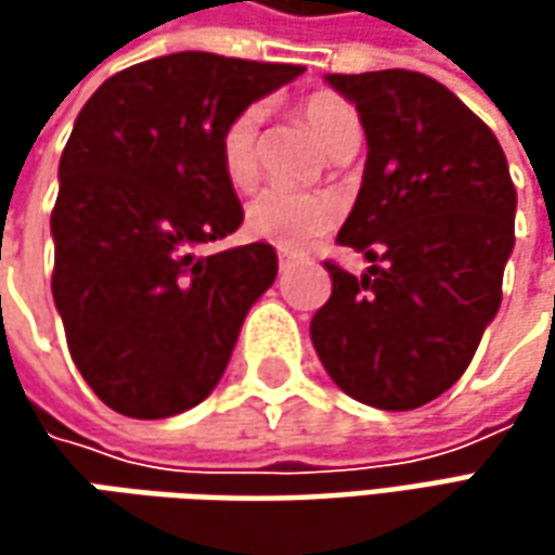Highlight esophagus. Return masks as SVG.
<instances>
[{
    "label": "esophagus",
    "instance_id": "obj_1",
    "mask_svg": "<svg viewBox=\"0 0 555 555\" xmlns=\"http://www.w3.org/2000/svg\"><path fill=\"white\" fill-rule=\"evenodd\" d=\"M278 262H281V271H287L289 262H293V256H289L287 249H281V253H278Z\"/></svg>",
    "mask_w": 555,
    "mask_h": 555
}]
</instances>
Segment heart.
<instances>
[{"label":"heart","instance_id":"1","mask_svg":"<svg viewBox=\"0 0 555 555\" xmlns=\"http://www.w3.org/2000/svg\"><path fill=\"white\" fill-rule=\"evenodd\" d=\"M302 114L309 119L311 132L333 154L343 141L361 135L358 114L349 101L333 92H314L306 98ZM266 111L262 104H249L237 117L228 119L219 135V163L228 182L234 188H253L259 179V132H262ZM336 219V206L321 194H299L284 188H268L256 194L246 206V228L253 237L268 241L278 249L299 253L321 237Z\"/></svg>","mask_w":555,"mask_h":555}]
</instances>
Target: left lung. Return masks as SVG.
<instances>
[{"instance_id":"8db88e82","label":"left lung","mask_w":555,"mask_h":555,"mask_svg":"<svg viewBox=\"0 0 555 555\" xmlns=\"http://www.w3.org/2000/svg\"><path fill=\"white\" fill-rule=\"evenodd\" d=\"M354 104L367 163L339 244L371 266H327L311 318L324 371L354 401L414 411L469 367L501 309L516 188L501 141L451 89L414 70L327 74Z\"/></svg>"}]
</instances>
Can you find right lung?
<instances>
[{"mask_svg": "<svg viewBox=\"0 0 555 555\" xmlns=\"http://www.w3.org/2000/svg\"><path fill=\"white\" fill-rule=\"evenodd\" d=\"M302 70L163 54L111 76L79 111L57 166L52 296L74 364L117 414L160 420L201 404L274 284L268 244L203 246L244 222L219 163L228 119Z\"/></svg>", "mask_w": 555, "mask_h": 555, "instance_id": "obj_1", "label": "right lung"}]
</instances>
